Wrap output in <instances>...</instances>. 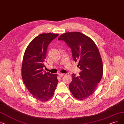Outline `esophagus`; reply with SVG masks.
<instances>
[{
    "label": "esophagus",
    "mask_w": 124,
    "mask_h": 124,
    "mask_svg": "<svg viewBox=\"0 0 124 124\" xmlns=\"http://www.w3.org/2000/svg\"><path fill=\"white\" fill-rule=\"evenodd\" d=\"M58 75H59V76H60V77H62V76H63L64 75H65V74L59 73V74H58Z\"/></svg>",
    "instance_id": "34e87169"
}]
</instances>
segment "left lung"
I'll use <instances>...</instances> for the list:
<instances>
[{"mask_svg":"<svg viewBox=\"0 0 124 124\" xmlns=\"http://www.w3.org/2000/svg\"><path fill=\"white\" fill-rule=\"evenodd\" d=\"M58 39L63 41L71 48L74 61L79 62L78 67L81 70L79 76L72 74L69 89L77 99H85L93 93L103 75L98 48L91 38L80 32L65 33Z\"/></svg>","mask_w":124,"mask_h":124,"instance_id":"left-lung-1","label":"left lung"}]
</instances>
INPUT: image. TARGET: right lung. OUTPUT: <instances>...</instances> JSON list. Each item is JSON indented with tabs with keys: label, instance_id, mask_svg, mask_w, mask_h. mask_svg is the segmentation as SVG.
<instances>
[{
	"label": "right lung",
	"instance_id": "right-lung-1",
	"mask_svg": "<svg viewBox=\"0 0 124 124\" xmlns=\"http://www.w3.org/2000/svg\"><path fill=\"white\" fill-rule=\"evenodd\" d=\"M58 36L42 33L33 39L25 51L22 66L24 83L33 97L42 102L53 96L58 82L57 75L44 71L47 48Z\"/></svg>",
	"mask_w": 124,
	"mask_h": 124
}]
</instances>
